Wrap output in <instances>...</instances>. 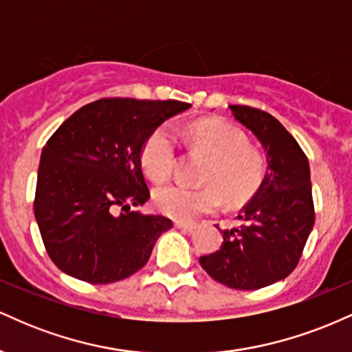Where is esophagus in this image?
Returning <instances> with one entry per match:
<instances>
[{
  "instance_id": "34e87169",
  "label": "esophagus",
  "mask_w": 352,
  "mask_h": 352,
  "mask_svg": "<svg viewBox=\"0 0 352 352\" xmlns=\"http://www.w3.org/2000/svg\"><path fill=\"white\" fill-rule=\"evenodd\" d=\"M175 228L185 230V232H192L197 228L195 223H185V221H175Z\"/></svg>"
}]
</instances>
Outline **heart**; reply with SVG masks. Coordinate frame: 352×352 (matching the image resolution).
I'll use <instances>...</instances> for the list:
<instances>
[{
    "label": "heart",
    "instance_id": "b5f03b06",
    "mask_svg": "<svg viewBox=\"0 0 352 352\" xmlns=\"http://www.w3.org/2000/svg\"><path fill=\"white\" fill-rule=\"evenodd\" d=\"M192 144L210 157L201 182L208 187L190 188L184 185H162L153 190V205L164 215L179 221H192L212 213L225 199L228 205H240L253 195L263 179L265 165L256 152L250 151L245 135L217 122L204 120L188 131ZM177 142L172 129L160 125L144 142L140 162L152 180L170 177L175 165Z\"/></svg>",
    "mask_w": 352,
    "mask_h": 352
}]
</instances>
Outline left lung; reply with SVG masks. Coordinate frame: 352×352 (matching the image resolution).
<instances>
[{
    "label": "left lung",
    "instance_id": "1",
    "mask_svg": "<svg viewBox=\"0 0 352 352\" xmlns=\"http://www.w3.org/2000/svg\"><path fill=\"white\" fill-rule=\"evenodd\" d=\"M233 119L261 144L266 170L253 199L238 213L240 227L220 230L218 252L200 258L213 280L233 289H260L296 268L314 225L309 164L294 137L268 112L228 106Z\"/></svg>",
    "mask_w": 352,
    "mask_h": 352
}]
</instances>
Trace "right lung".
Returning a JSON list of instances; mask_svg holds the SVG:
<instances>
[{
    "label": "right lung",
    "mask_w": 352,
    "mask_h": 352,
    "mask_svg": "<svg viewBox=\"0 0 352 352\" xmlns=\"http://www.w3.org/2000/svg\"><path fill=\"white\" fill-rule=\"evenodd\" d=\"M190 107L180 100L99 99L52 134L39 160L34 217L60 272L107 285L147 263L172 221L134 210L151 197L140 152L159 125Z\"/></svg>",
    "instance_id": "1"
}]
</instances>
